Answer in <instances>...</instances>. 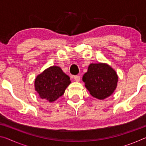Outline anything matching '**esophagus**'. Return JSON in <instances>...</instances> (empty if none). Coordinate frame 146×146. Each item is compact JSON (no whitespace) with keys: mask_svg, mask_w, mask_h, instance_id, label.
<instances>
[{"mask_svg":"<svg viewBox=\"0 0 146 146\" xmlns=\"http://www.w3.org/2000/svg\"><path fill=\"white\" fill-rule=\"evenodd\" d=\"M74 79H75V80L76 81V82H80V76H77V75L75 76H74Z\"/></svg>","mask_w":146,"mask_h":146,"instance_id":"obj_1","label":"esophagus"}]
</instances>
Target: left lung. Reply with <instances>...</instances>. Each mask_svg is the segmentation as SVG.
Wrapping results in <instances>:
<instances>
[{
	"mask_svg": "<svg viewBox=\"0 0 146 146\" xmlns=\"http://www.w3.org/2000/svg\"><path fill=\"white\" fill-rule=\"evenodd\" d=\"M118 76L115 70L106 63H91L83 75L85 87L93 97L104 100L114 93Z\"/></svg>",
	"mask_w": 146,
	"mask_h": 146,
	"instance_id": "1",
	"label": "left lung"
}]
</instances>
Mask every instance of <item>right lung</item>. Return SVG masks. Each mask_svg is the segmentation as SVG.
<instances>
[{
    "mask_svg": "<svg viewBox=\"0 0 146 146\" xmlns=\"http://www.w3.org/2000/svg\"><path fill=\"white\" fill-rule=\"evenodd\" d=\"M71 84L69 76L57 66L46 69L35 80V90L42 99L53 102L64 95Z\"/></svg>",
    "mask_w": 146,
    "mask_h": 146,
    "instance_id": "right-lung-1",
    "label": "right lung"
}]
</instances>
